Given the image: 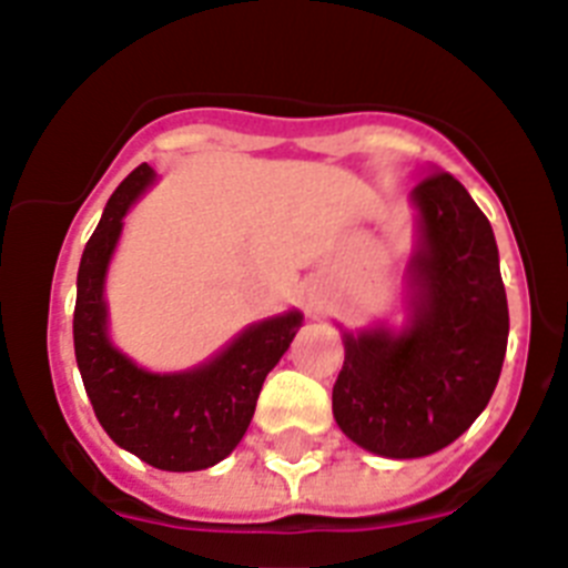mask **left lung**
Wrapping results in <instances>:
<instances>
[{
  "instance_id": "8db88e82",
  "label": "left lung",
  "mask_w": 568,
  "mask_h": 568,
  "mask_svg": "<svg viewBox=\"0 0 568 568\" xmlns=\"http://www.w3.org/2000/svg\"><path fill=\"white\" fill-rule=\"evenodd\" d=\"M417 251L412 317L400 334H345L334 420L379 457H426L455 443L489 406L500 377L509 305L495 231L460 182L434 171L412 191Z\"/></svg>"
}]
</instances>
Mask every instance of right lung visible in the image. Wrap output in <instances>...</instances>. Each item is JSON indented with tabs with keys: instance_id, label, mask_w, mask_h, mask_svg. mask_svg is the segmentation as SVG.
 <instances>
[{
	"instance_id": "1",
	"label": "right lung",
	"mask_w": 568,
	"mask_h": 568,
	"mask_svg": "<svg viewBox=\"0 0 568 568\" xmlns=\"http://www.w3.org/2000/svg\"><path fill=\"white\" fill-rule=\"evenodd\" d=\"M154 171L134 168L108 200L82 251L73 308V352L97 420L116 446L162 471H200L225 460L243 440L268 372L288 352L303 314L248 325L214 359L180 374H151L108 339L105 274L122 216L151 185Z\"/></svg>"
}]
</instances>
